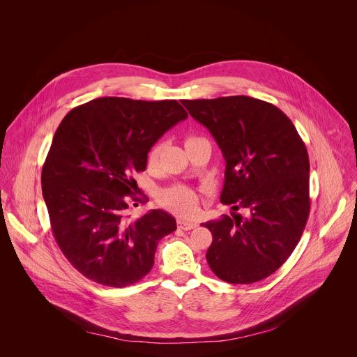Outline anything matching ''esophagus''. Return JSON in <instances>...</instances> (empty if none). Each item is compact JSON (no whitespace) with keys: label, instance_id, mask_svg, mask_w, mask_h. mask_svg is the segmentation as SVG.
Segmentation results:
<instances>
[{"label":"esophagus","instance_id":"34e87169","mask_svg":"<svg viewBox=\"0 0 357 357\" xmlns=\"http://www.w3.org/2000/svg\"><path fill=\"white\" fill-rule=\"evenodd\" d=\"M178 226H179V229H182V230H192V229H195V227L197 226V223H196V222H192V220L179 219V220H178Z\"/></svg>","mask_w":357,"mask_h":357}]
</instances>
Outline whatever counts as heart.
I'll return each mask as SVG.
<instances>
[{"label": "heart", "mask_w": 357, "mask_h": 357, "mask_svg": "<svg viewBox=\"0 0 357 357\" xmlns=\"http://www.w3.org/2000/svg\"><path fill=\"white\" fill-rule=\"evenodd\" d=\"M158 157V146L152 148L149 152V162H154ZM162 205L178 215H190L197 205L196 193L186 186H172L160 193Z\"/></svg>", "instance_id": "obj_1"}]
</instances>
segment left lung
Returning <instances> with one entry per match:
<instances>
[{
	"mask_svg": "<svg viewBox=\"0 0 357 357\" xmlns=\"http://www.w3.org/2000/svg\"><path fill=\"white\" fill-rule=\"evenodd\" d=\"M226 161L220 202L247 218L203 223L213 241L211 270L230 284L257 282L275 273L296 247L310 216V158L292 121L275 106L248 96L183 100Z\"/></svg>",
	"mask_w": 357,
	"mask_h": 357,
	"instance_id": "obj_1",
	"label": "left lung"
}]
</instances>
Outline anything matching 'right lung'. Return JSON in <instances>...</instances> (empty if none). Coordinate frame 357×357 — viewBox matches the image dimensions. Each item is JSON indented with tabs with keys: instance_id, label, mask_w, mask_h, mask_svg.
I'll use <instances>...</instances> for the list:
<instances>
[{
	"instance_id": "right-lung-1",
	"label": "right lung",
	"mask_w": 357,
	"mask_h": 357,
	"mask_svg": "<svg viewBox=\"0 0 357 357\" xmlns=\"http://www.w3.org/2000/svg\"><path fill=\"white\" fill-rule=\"evenodd\" d=\"M186 119L176 100L100 97L59 124L42 168V195L58 245L86 278L121 288L151 271L176 220L161 209L130 219L132 174L145 171L152 145Z\"/></svg>"
}]
</instances>
